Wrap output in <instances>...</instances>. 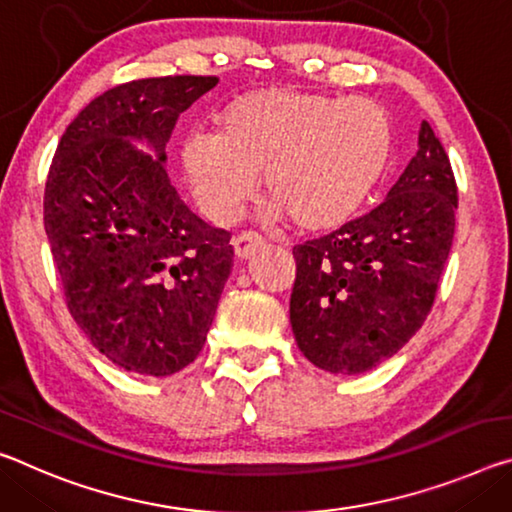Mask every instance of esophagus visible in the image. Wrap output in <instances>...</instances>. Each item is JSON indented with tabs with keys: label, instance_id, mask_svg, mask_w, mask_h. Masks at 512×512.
Instances as JSON below:
<instances>
[{
	"label": "esophagus",
	"instance_id": "1",
	"mask_svg": "<svg viewBox=\"0 0 512 512\" xmlns=\"http://www.w3.org/2000/svg\"><path fill=\"white\" fill-rule=\"evenodd\" d=\"M232 243H234V253H237L239 259H248L250 255H255L259 248L266 246V241L255 232H241L234 237Z\"/></svg>",
	"mask_w": 512,
	"mask_h": 512
}]
</instances>
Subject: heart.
Listing matches in <instances>:
<instances>
[{
  "mask_svg": "<svg viewBox=\"0 0 512 512\" xmlns=\"http://www.w3.org/2000/svg\"><path fill=\"white\" fill-rule=\"evenodd\" d=\"M394 129L383 104L273 86L227 104L216 134H191L182 164L198 205L232 223L262 191L271 214L303 232L346 223L383 177Z\"/></svg>",
  "mask_w": 512,
  "mask_h": 512,
  "instance_id": "heart-1",
  "label": "heart"
}]
</instances>
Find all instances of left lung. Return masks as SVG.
I'll list each match as a JSON object with an SVG mask.
<instances>
[{
  "label": "left lung",
  "instance_id": "obj_1",
  "mask_svg": "<svg viewBox=\"0 0 512 512\" xmlns=\"http://www.w3.org/2000/svg\"><path fill=\"white\" fill-rule=\"evenodd\" d=\"M456 209L449 154L424 120L417 154L378 207L294 246L289 319L314 367L355 376L415 335L435 303Z\"/></svg>",
  "mask_w": 512,
  "mask_h": 512
}]
</instances>
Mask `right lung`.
<instances>
[{"label": "right lung", "mask_w": 512, "mask_h": 512, "mask_svg": "<svg viewBox=\"0 0 512 512\" xmlns=\"http://www.w3.org/2000/svg\"><path fill=\"white\" fill-rule=\"evenodd\" d=\"M216 84L175 75L109 88L66 127L47 173L45 232L66 305L125 371L170 376L196 360L232 271V234L193 214L164 168L180 113Z\"/></svg>", "instance_id": "1"}]
</instances>
